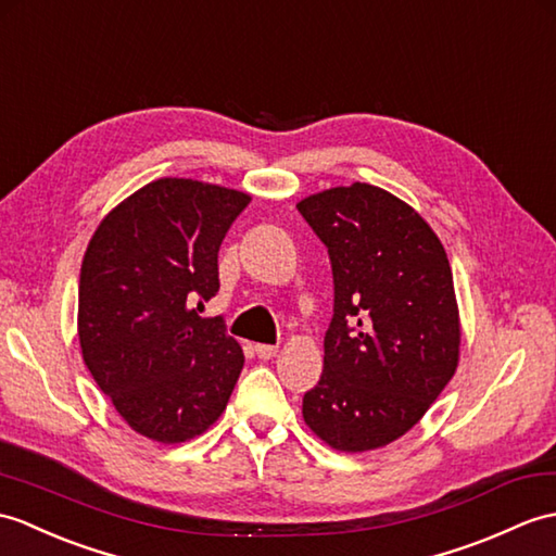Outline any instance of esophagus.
Returning <instances> with one entry per match:
<instances>
[{"label":"esophagus","mask_w":556,"mask_h":556,"mask_svg":"<svg viewBox=\"0 0 556 556\" xmlns=\"http://www.w3.org/2000/svg\"><path fill=\"white\" fill-rule=\"evenodd\" d=\"M277 351H279L277 345H267V343H257L255 345V353H257V357H261V359H273L277 355Z\"/></svg>","instance_id":"obj_1"}]
</instances>
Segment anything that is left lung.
<instances>
[{
	"mask_svg": "<svg viewBox=\"0 0 556 556\" xmlns=\"http://www.w3.org/2000/svg\"><path fill=\"white\" fill-rule=\"evenodd\" d=\"M295 208L333 273L325 371L303 397V419L329 447L367 453L405 435L455 377L453 269L429 223L381 187H331Z\"/></svg>",
	"mask_w": 556,
	"mask_h": 556,
	"instance_id": "1",
	"label": "left lung"
}]
</instances>
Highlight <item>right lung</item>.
Segmentation results:
<instances>
[{
	"instance_id": "1",
	"label": "right lung",
	"mask_w": 556,
	"mask_h": 556,
	"mask_svg": "<svg viewBox=\"0 0 556 556\" xmlns=\"http://www.w3.org/2000/svg\"><path fill=\"white\" fill-rule=\"evenodd\" d=\"M251 193L161 177L106 213L80 267L87 369L132 431L163 445L205 433L243 369L241 345L199 309L219 289L217 251Z\"/></svg>"
}]
</instances>
